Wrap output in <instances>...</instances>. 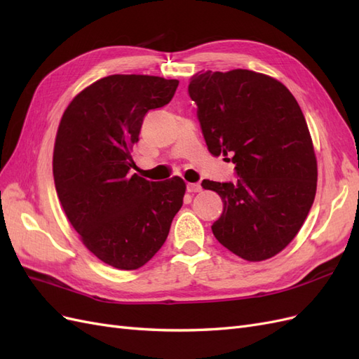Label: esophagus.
Wrapping results in <instances>:
<instances>
[{"instance_id":"esophagus-1","label":"esophagus","mask_w":359,"mask_h":359,"mask_svg":"<svg viewBox=\"0 0 359 359\" xmlns=\"http://www.w3.org/2000/svg\"><path fill=\"white\" fill-rule=\"evenodd\" d=\"M187 190L190 193H199L202 190V186L198 182H190V184H187Z\"/></svg>"}]
</instances>
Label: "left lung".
I'll return each instance as SVG.
<instances>
[{
    "instance_id": "left-lung-1",
    "label": "left lung",
    "mask_w": 359,
    "mask_h": 359,
    "mask_svg": "<svg viewBox=\"0 0 359 359\" xmlns=\"http://www.w3.org/2000/svg\"><path fill=\"white\" fill-rule=\"evenodd\" d=\"M212 156H229L235 182L202 181L223 201L214 236L232 253L259 262L299 232L316 196L318 163L298 102L266 74L236 69L199 72L189 83Z\"/></svg>"
}]
</instances>
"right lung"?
Instances as JSON below:
<instances>
[{
  "label": "right lung",
  "instance_id": "obj_1",
  "mask_svg": "<svg viewBox=\"0 0 359 359\" xmlns=\"http://www.w3.org/2000/svg\"><path fill=\"white\" fill-rule=\"evenodd\" d=\"M177 79L112 74L86 86L62 114L53 148V181L62 210L102 262L132 271L165 244L186 182L128 175L130 151L148 111L168 104Z\"/></svg>",
  "mask_w": 359,
  "mask_h": 359
}]
</instances>
